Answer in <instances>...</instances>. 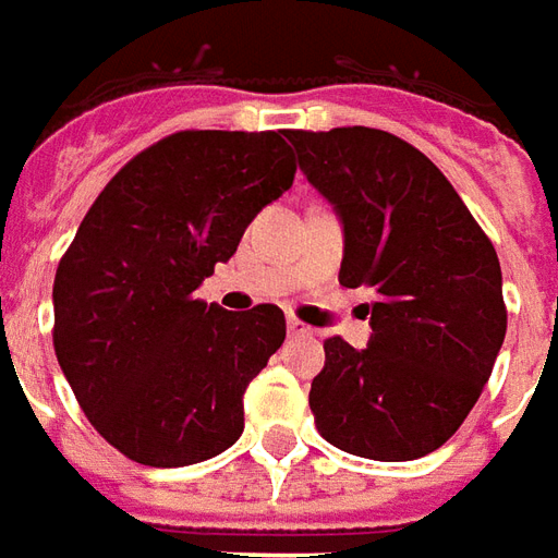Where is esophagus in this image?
I'll return each mask as SVG.
<instances>
[{
    "mask_svg": "<svg viewBox=\"0 0 558 558\" xmlns=\"http://www.w3.org/2000/svg\"><path fill=\"white\" fill-rule=\"evenodd\" d=\"M288 332H291V336H312V327L303 324L300 318H294V315H288Z\"/></svg>",
    "mask_w": 558,
    "mask_h": 558,
    "instance_id": "obj_1",
    "label": "esophagus"
}]
</instances>
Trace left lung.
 Listing matches in <instances>:
<instances>
[{"mask_svg":"<svg viewBox=\"0 0 558 558\" xmlns=\"http://www.w3.org/2000/svg\"><path fill=\"white\" fill-rule=\"evenodd\" d=\"M344 226L339 282L374 294L372 341H324L308 408L320 437L372 461L440 449L482 396L506 339L490 238L434 162L386 130H284Z\"/></svg>","mask_w":558,"mask_h":558,"instance_id":"left-lung-1","label":"left lung"}]
</instances>
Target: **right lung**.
I'll use <instances>...</instances> for the list:
<instances>
[{
	"instance_id": "right-lung-1",
	"label": "right lung",
	"mask_w": 558,
	"mask_h": 558,
	"mask_svg": "<svg viewBox=\"0 0 558 558\" xmlns=\"http://www.w3.org/2000/svg\"><path fill=\"white\" fill-rule=\"evenodd\" d=\"M282 130H178L97 195L52 282V348L97 434L145 466L214 458L284 341L274 303L207 306L195 288L294 184Z\"/></svg>"
}]
</instances>
